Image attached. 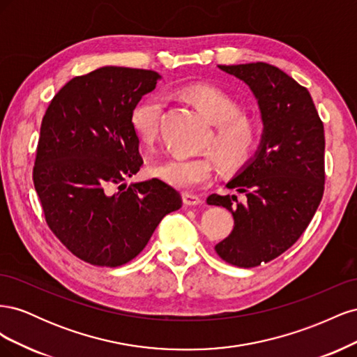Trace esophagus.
I'll return each instance as SVG.
<instances>
[{
    "label": "esophagus",
    "instance_id": "obj_1",
    "mask_svg": "<svg viewBox=\"0 0 357 357\" xmlns=\"http://www.w3.org/2000/svg\"><path fill=\"white\" fill-rule=\"evenodd\" d=\"M183 202L193 207V205H201L202 198H199L198 195H193V193H183Z\"/></svg>",
    "mask_w": 357,
    "mask_h": 357
}]
</instances>
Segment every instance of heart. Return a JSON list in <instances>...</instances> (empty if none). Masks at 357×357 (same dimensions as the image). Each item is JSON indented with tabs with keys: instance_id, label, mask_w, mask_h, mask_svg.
I'll use <instances>...</instances> for the list:
<instances>
[{
	"instance_id": "b5f03b06",
	"label": "heart",
	"mask_w": 357,
	"mask_h": 357,
	"mask_svg": "<svg viewBox=\"0 0 357 357\" xmlns=\"http://www.w3.org/2000/svg\"><path fill=\"white\" fill-rule=\"evenodd\" d=\"M188 100L214 125L213 135L205 146L225 168H238L250 159L259 142V123L253 117L240 113V105L220 88L210 84L189 86L185 91ZM162 101L149 95L134 105L129 114L135 137L143 144H152L158 137ZM214 159L201 156H172L152 168V174L181 190H192L208 185L214 177Z\"/></svg>"
}]
</instances>
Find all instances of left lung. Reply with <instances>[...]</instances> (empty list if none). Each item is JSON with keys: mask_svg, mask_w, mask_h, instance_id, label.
Wrapping results in <instances>:
<instances>
[{"mask_svg": "<svg viewBox=\"0 0 357 357\" xmlns=\"http://www.w3.org/2000/svg\"><path fill=\"white\" fill-rule=\"evenodd\" d=\"M256 96L264 134L255 158L226 188L244 193L207 198L234 215V229L214 250L225 262L253 268L273 261L307 229L325 190V129L310 92L265 62L219 66Z\"/></svg>", "mask_w": 357, "mask_h": 357, "instance_id": "1", "label": "left lung"}]
</instances>
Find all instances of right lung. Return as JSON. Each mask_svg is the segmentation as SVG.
Here are the masks:
<instances>
[{
  "instance_id": "obj_1",
  "label": "right lung",
  "mask_w": 357,
  "mask_h": 357,
  "mask_svg": "<svg viewBox=\"0 0 357 357\" xmlns=\"http://www.w3.org/2000/svg\"><path fill=\"white\" fill-rule=\"evenodd\" d=\"M159 79L152 70L102 67L71 79L43 117L34 188L50 231L91 265L132 261L183 204L159 178L123 183L143 165L129 114Z\"/></svg>"
}]
</instances>
